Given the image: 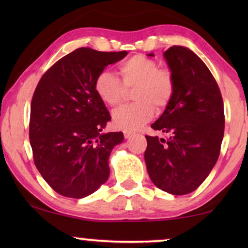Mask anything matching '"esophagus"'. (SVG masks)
<instances>
[{
  "instance_id": "esophagus-1",
  "label": "esophagus",
  "mask_w": 248,
  "mask_h": 248,
  "mask_svg": "<svg viewBox=\"0 0 248 248\" xmlns=\"http://www.w3.org/2000/svg\"><path fill=\"white\" fill-rule=\"evenodd\" d=\"M124 136L125 139H130V138H132V137L134 136V134L131 133V132H127V131H125V132L124 133Z\"/></svg>"
}]
</instances>
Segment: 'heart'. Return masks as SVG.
Here are the masks:
<instances>
[{
	"mask_svg": "<svg viewBox=\"0 0 248 248\" xmlns=\"http://www.w3.org/2000/svg\"><path fill=\"white\" fill-rule=\"evenodd\" d=\"M120 79L108 71H103L95 78L94 90L98 98L107 106L116 107L123 102L125 89L136 87V103L116 109L112 121L118 129L127 132L139 130L153 118L154 108L162 110L170 104L175 83L170 70L158 68L153 59L136 54L118 66Z\"/></svg>",
	"mask_w": 248,
	"mask_h": 248,
	"instance_id": "b5f03b06",
	"label": "heart"
}]
</instances>
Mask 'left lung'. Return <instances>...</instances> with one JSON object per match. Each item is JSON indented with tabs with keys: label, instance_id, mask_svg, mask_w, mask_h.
<instances>
[{
	"label": "left lung",
	"instance_id": "1",
	"mask_svg": "<svg viewBox=\"0 0 248 248\" xmlns=\"http://www.w3.org/2000/svg\"><path fill=\"white\" fill-rule=\"evenodd\" d=\"M163 56L175 89L151 127L170 138L145 136L144 161L155 186L182 196L196 190L217 161L224 134L223 100L213 75L194 51L173 46Z\"/></svg>",
	"mask_w": 248,
	"mask_h": 248
}]
</instances>
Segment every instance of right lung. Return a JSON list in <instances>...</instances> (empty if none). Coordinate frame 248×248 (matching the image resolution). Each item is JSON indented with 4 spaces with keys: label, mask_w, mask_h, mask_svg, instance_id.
Wrapping results in <instances>:
<instances>
[{
    "label": "right lung",
    "mask_w": 248,
    "mask_h": 248,
    "mask_svg": "<svg viewBox=\"0 0 248 248\" xmlns=\"http://www.w3.org/2000/svg\"><path fill=\"white\" fill-rule=\"evenodd\" d=\"M127 54L78 48L57 61L36 87L29 140L37 170L58 194L81 199L107 182L109 155L124 134L103 132L111 117L94 82Z\"/></svg>",
    "instance_id": "add662e5"
}]
</instances>
